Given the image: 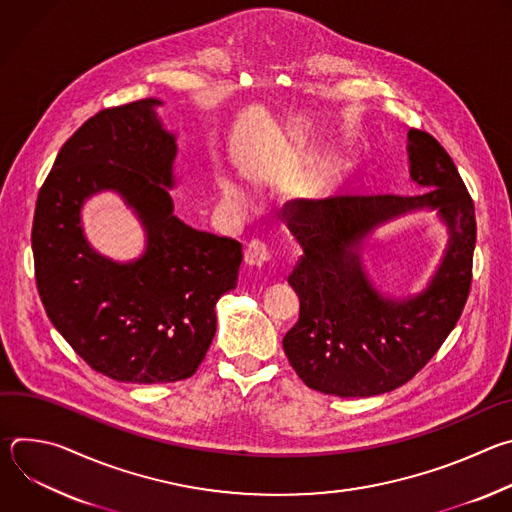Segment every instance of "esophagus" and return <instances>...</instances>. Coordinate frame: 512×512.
I'll list each match as a JSON object with an SVG mask.
<instances>
[{"instance_id": "34e87169", "label": "esophagus", "mask_w": 512, "mask_h": 512, "mask_svg": "<svg viewBox=\"0 0 512 512\" xmlns=\"http://www.w3.org/2000/svg\"><path fill=\"white\" fill-rule=\"evenodd\" d=\"M273 259V249L265 241H251L245 251V261L251 267H263Z\"/></svg>"}]
</instances>
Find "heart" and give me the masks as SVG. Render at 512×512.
I'll list each match as a JSON object with an SVG mask.
<instances>
[{
  "mask_svg": "<svg viewBox=\"0 0 512 512\" xmlns=\"http://www.w3.org/2000/svg\"><path fill=\"white\" fill-rule=\"evenodd\" d=\"M223 198H225V202H227L231 208H235V210H243L245 204H247L245 192H243L237 184H233V182L225 184V188H223Z\"/></svg>",
  "mask_w": 512,
  "mask_h": 512,
  "instance_id": "b5f03b06",
  "label": "heart"
}]
</instances>
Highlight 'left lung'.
<instances>
[{"instance_id":"1","label":"left lung","mask_w":512,"mask_h":512,"mask_svg":"<svg viewBox=\"0 0 512 512\" xmlns=\"http://www.w3.org/2000/svg\"><path fill=\"white\" fill-rule=\"evenodd\" d=\"M411 180L421 194L350 192L289 202L287 227L304 255L289 275L300 320L283 338L298 377L336 397H373L411 381L458 324L472 283L474 202L456 164L433 135L407 133ZM437 209L449 225L447 255L421 295L383 297L359 259L361 241L411 209Z\"/></svg>"}]
</instances>
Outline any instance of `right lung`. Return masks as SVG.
Masks as SVG:
<instances>
[{"label": "right lung", "mask_w": 512, "mask_h": 512, "mask_svg": "<svg viewBox=\"0 0 512 512\" xmlns=\"http://www.w3.org/2000/svg\"><path fill=\"white\" fill-rule=\"evenodd\" d=\"M162 101L103 109L62 145L34 212L38 294L54 328L91 369L137 385L196 373L216 332L214 306L237 287L243 245L196 231L174 214L176 137ZM113 189L146 229V253L117 264L80 227L87 197Z\"/></svg>", "instance_id": "right-lung-1"}]
</instances>
